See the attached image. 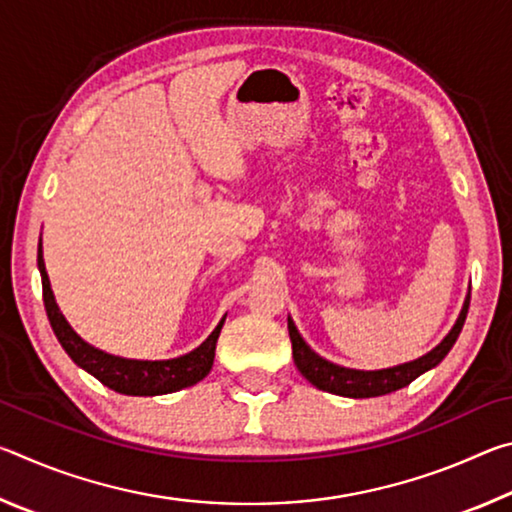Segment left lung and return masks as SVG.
I'll list each match as a JSON object with an SVG mask.
<instances>
[{
    "instance_id": "8db88e82",
    "label": "left lung",
    "mask_w": 512,
    "mask_h": 512,
    "mask_svg": "<svg viewBox=\"0 0 512 512\" xmlns=\"http://www.w3.org/2000/svg\"><path fill=\"white\" fill-rule=\"evenodd\" d=\"M467 309H470V296H467L461 316H458L456 325L452 327V332L445 336V341L436 345L431 352L424 354V357L415 359L411 363H402V366L395 368H386V370H350V368H341L336 363H329L323 357L309 348V345L302 341V336L298 334L296 325L289 318V336H291V345H293V361H296L298 370L302 372V377L311 381L320 391L334 393V395H343V397H377V395H386L393 391H400V388L409 386L415 377H420L422 372L431 370L433 366H438L440 361L447 357V352L454 348V343L461 334Z\"/></svg>"
}]
</instances>
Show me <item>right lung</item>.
<instances>
[{
  "label": "right lung",
  "instance_id": "add662e5",
  "mask_svg": "<svg viewBox=\"0 0 512 512\" xmlns=\"http://www.w3.org/2000/svg\"><path fill=\"white\" fill-rule=\"evenodd\" d=\"M38 268L42 275V300H45V309L56 339L63 345L69 357H72L76 366L88 370L103 386L124 395H164L198 384V381L207 377V372L212 370L216 339H219L225 318L196 350L185 354V357L169 361H135L112 357V354L101 352L97 348H92L90 343H85L81 336L69 327L65 316L60 314L54 293H51L49 275L45 271V259H42V239L38 246Z\"/></svg>",
  "mask_w": 512,
  "mask_h": 512
}]
</instances>
